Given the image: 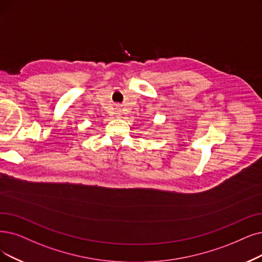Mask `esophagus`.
Masks as SVG:
<instances>
[{
  "instance_id": "obj_1",
  "label": "esophagus",
  "mask_w": 262,
  "mask_h": 262,
  "mask_svg": "<svg viewBox=\"0 0 262 262\" xmlns=\"http://www.w3.org/2000/svg\"><path fill=\"white\" fill-rule=\"evenodd\" d=\"M116 112H117V113H116V114H117V116H121V112H120L119 110H117Z\"/></svg>"
}]
</instances>
